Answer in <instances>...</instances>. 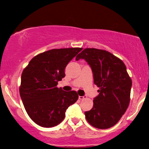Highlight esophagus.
I'll return each mask as SVG.
<instances>
[{
    "mask_svg": "<svg viewBox=\"0 0 149 149\" xmlns=\"http://www.w3.org/2000/svg\"><path fill=\"white\" fill-rule=\"evenodd\" d=\"M85 98V96H79V100H82L84 98Z\"/></svg>",
    "mask_w": 149,
    "mask_h": 149,
    "instance_id": "esophagus-1",
    "label": "esophagus"
}]
</instances>
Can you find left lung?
Returning <instances> with one entry per match:
<instances>
[{
  "label": "left lung",
  "mask_w": 149,
  "mask_h": 149,
  "mask_svg": "<svg viewBox=\"0 0 149 149\" xmlns=\"http://www.w3.org/2000/svg\"><path fill=\"white\" fill-rule=\"evenodd\" d=\"M84 59L91 66L94 84L99 93L93 108L85 112L87 122L94 127L114 126L127 109L130 101L132 79L122 60L105 50L87 48L76 60Z\"/></svg>",
  "instance_id": "left-lung-1"
}]
</instances>
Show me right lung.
I'll return each instance as SVG.
<instances>
[{
	"label": "right lung",
	"mask_w": 149,
	"mask_h": 149,
	"mask_svg": "<svg viewBox=\"0 0 149 149\" xmlns=\"http://www.w3.org/2000/svg\"><path fill=\"white\" fill-rule=\"evenodd\" d=\"M81 48H56L39 53L22 73L19 94L29 118L43 127L56 126L64 120L67 108L77 101L75 91L57 87L65 76V68Z\"/></svg>",
	"instance_id": "add662e5"
}]
</instances>
